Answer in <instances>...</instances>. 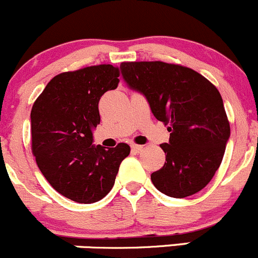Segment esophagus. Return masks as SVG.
Masks as SVG:
<instances>
[{"instance_id": "obj_1", "label": "esophagus", "mask_w": 258, "mask_h": 258, "mask_svg": "<svg viewBox=\"0 0 258 258\" xmlns=\"http://www.w3.org/2000/svg\"><path fill=\"white\" fill-rule=\"evenodd\" d=\"M143 149H144V147H143V145H138V144H133L132 145V150H133V152H135V153L143 152Z\"/></svg>"}]
</instances>
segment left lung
<instances>
[{"mask_svg":"<svg viewBox=\"0 0 258 258\" xmlns=\"http://www.w3.org/2000/svg\"><path fill=\"white\" fill-rule=\"evenodd\" d=\"M129 89L143 94L153 115L168 126L163 168L150 178L159 192L184 198L206 187L221 165L231 135L223 100L192 69L162 61L121 62Z\"/></svg>","mask_w":258,"mask_h":258,"instance_id":"left-lung-1","label":"left lung"}]
</instances>
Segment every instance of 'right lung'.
I'll return each mask as SVG.
<instances>
[{
  "label": "right lung",
  "instance_id": "right-lung-1",
  "mask_svg": "<svg viewBox=\"0 0 258 258\" xmlns=\"http://www.w3.org/2000/svg\"><path fill=\"white\" fill-rule=\"evenodd\" d=\"M113 65L89 66L51 79L31 110L32 152L51 187L78 203L105 197L130 147L94 144L99 100L119 84Z\"/></svg>",
  "mask_w": 258,
  "mask_h": 258
}]
</instances>
